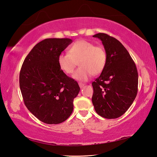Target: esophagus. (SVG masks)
Masks as SVG:
<instances>
[{
  "label": "esophagus",
  "instance_id": "obj_1",
  "mask_svg": "<svg viewBox=\"0 0 157 157\" xmlns=\"http://www.w3.org/2000/svg\"><path fill=\"white\" fill-rule=\"evenodd\" d=\"M78 85H79L80 88H82L84 86L85 84H83V83H82V82H79V83H78Z\"/></svg>",
  "mask_w": 157,
  "mask_h": 157
}]
</instances>
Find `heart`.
<instances>
[{"label":"heart","mask_w":157,"mask_h":157,"mask_svg":"<svg viewBox=\"0 0 157 157\" xmlns=\"http://www.w3.org/2000/svg\"><path fill=\"white\" fill-rule=\"evenodd\" d=\"M77 61L80 67L75 72L73 78L79 81H86L92 74L98 75L104 69L107 54L103 47L79 40L70 47L69 53L61 54L58 59L60 69L67 74L73 73Z\"/></svg>","instance_id":"obj_1"}]
</instances>
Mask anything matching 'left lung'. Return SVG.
<instances>
[{"mask_svg": "<svg viewBox=\"0 0 157 157\" xmlns=\"http://www.w3.org/2000/svg\"><path fill=\"white\" fill-rule=\"evenodd\" d=\"M93 37L101 40L107 62L100 76L92 84V103L99 115L109 119L117 118L125 113L136 97V66L125 47L115 38L105 33H98Z\"/></svg>", "mask_w": 157, "mask_h": 157, "instance_id": "1", "label": "left lung"}]
</instances>
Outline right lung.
<instances>
[{"label":"right lung","instance_id":"obj_1","mask_svg":"<svg viewBox=\"0 0 157 157\" xmlns=\"http://www.w3.org/2000/svg\"><path fill=\"white\" fill-rule=\"evenodd\" d=\"M73 40L46 39L27 56L20 73V87L27 108L38 119L59 124L70 117L80 87L59 67L58 56Z\"/></svg>","mask_w":157,"mask_h":157}]
</instances>
